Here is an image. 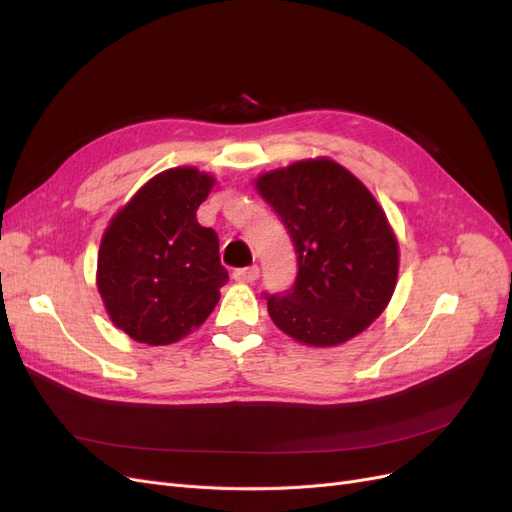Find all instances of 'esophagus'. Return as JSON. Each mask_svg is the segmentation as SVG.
<instances>
[{"label":"esophagus","instance_id":"1","mask_svg":"<svg viewBox=\"0 0 512 512\" xmlns=\"http://www.w3.org/2000/svg\"><path fill=\"white\" fill-rule=\"evenodd\" d=\"M258 267L252 265V267H243V269H235V273H232V277H235V282L239 284H252L258 280Z\"/></svg>","mask_w":512,"mask_h":512}]
</instances>
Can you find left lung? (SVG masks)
Wrapping results in <instances>:
<instances>
[{
    "instance_id": "left-lung-1",
    "label": "left lung",
    "mask_w": 512,
    "mask_h": 512,
    "mask_svg": "<svg viewBox=\"0 0 512 512\" xmlns=\"http://www.w3.org/2000/svg\"><path fill=\"white\" fill-rule=\"evenodd\" d=\"M254 185L299 265L294 286L267 297L275 327L314 348L363 333L389 305L399 271V243L374 194L331 158L269 170Z\"/></svg>"
}]
</instances>
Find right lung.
Instances as JSON below:
<instances>
[{
  "mask_svg": "<svg viewBox=\"0 0 512 512\" xmlns=\"http://www.w3.org/2000/svg\"><path fill=\"white\" fill-rule=\"evenodd\" d=\"M213 185L194 166L162 170L108 222L96 284L108 318L134 342L175 344L218 305L228 271L215 230L196 220Z\"/></svg>",
  "mask_w": 512,
  "mask_h": 512,
  "instance_id": "obj_1",
  "label": "right lung"
}]
</instances>
